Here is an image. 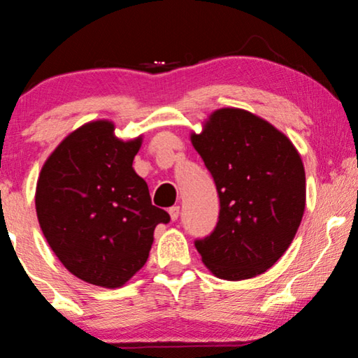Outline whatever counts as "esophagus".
Here are the masks:
<instances>
[{"instance_id":"34e87169","label":"esophagus","mask_w":358,"mask_h":358,"mask_svg":"<svg viewBox=\"0 0 358 358\" xmlns=\"http://www.w3.org/2000/svg\"><path fill=\"white\" fill-rule=\"evenodd\" d=\"M169 217H171V220H173V222H176V220L179 218V212H180V208L178 207V205H174V207H171L169 210Z\"/></svg>"}]
</instances>
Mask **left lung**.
Masks as SVG:
<instances>
[{"label": "left lung", "instance_id": "obj_1", "mask_svg": "<svg viewBox=\"0 0 358 358\" xmlns=\"http://www.w3.org/2000/svg\"><path fill=\"white\" fill-rule=\"evenodd\" d=\"M190 140L220 197L217 227L195 241L203 264L227 280L266 272L292 244L305 212L300 153L267 120L234 107L215 110Z\"/></svg>", "mask_w": 358, "mask_h": 358}]
</instances>
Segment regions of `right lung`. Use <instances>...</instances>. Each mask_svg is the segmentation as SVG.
<instances>
[{
  "label": "right lung",
  "instance_id": "obj_1",
  "mask_svg": "<svg viewBox=\"0 0 358 358\" xmlns=\"http://www.w3.org/2000/svg\"><path fill=\"white\" fill-rule=\"evenodd\" d=\"M141 136L124 141L96 120L71 131L42 166L38 224L60 262L81 280L119 288L150 256L156 224L169 215L151 203L135 169Z\"/></svg>",
  "mask_w": 358,
  "mask_h": 358
}]
</instances>
